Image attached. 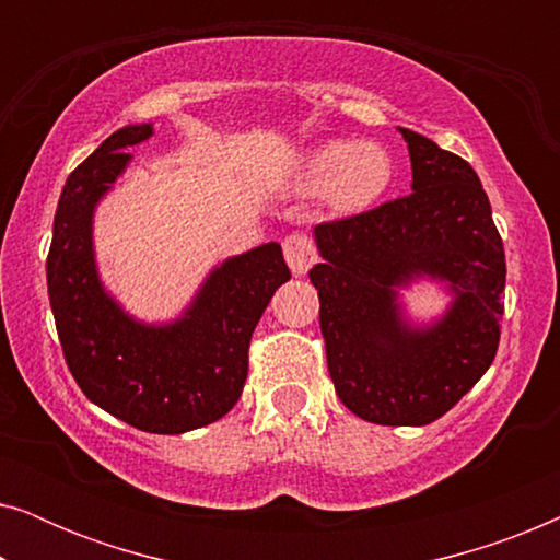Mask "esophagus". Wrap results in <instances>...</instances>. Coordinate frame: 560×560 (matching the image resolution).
I'll return each mask as SVG.
<instances>
[{"instance_id": "34e87169", "label": "esophagus", "mask_w": 560, "mask_h": 560, "mask_svg": "<svg viewBox=\"0 0 560 560\" xmlns=\"http://www.w3.org/2000/svg\"><path fill=\"white\" fill-rule=\"evenodd\" d=\"M282 252H285L288 267L293 270V275H305L308 272V267L316 262V247H313V242L303 234L285 236V242H282Z\"/></svg>"}]
</instances>
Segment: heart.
<instances>
[{"label":"heart","mask_w":560,"mask_h":560,"mask_svg":"<svg viewBox=\"0 0 560 560\" xmlns=\"http://www.w3.org/2000/svg\"><path fill=\"white\" fill-rule=\"evenodd\" d=\"M389 173V158L380 144L326 142L301 160L295 190L303 196L328 194L336 209L354 211L387 188Z\"/></svg>","instance_id":"b5f03b06"}]
</instances>
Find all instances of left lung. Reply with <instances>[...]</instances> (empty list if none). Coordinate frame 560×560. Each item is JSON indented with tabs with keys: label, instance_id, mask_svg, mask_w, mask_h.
I'll return each instance as SVG.
<instances>
[{
	"label": "left lung",
	"instance_id": "left-lung-1",
	"mask_svg": "<svg viewBox=\"0 0 560 560\" xmlns=\"http://www.w3.org/2000/svg\"><path fill=\"white\" fill-rule=\"evenodd\" d=\"M412 194L313 229L328 374L362 420L428 425L494 362L504 313V247L474 167L400 127ZM443 281L455 301L428 327L410 325L399 290Z\"/></svg>",
	"mask_w": 560,
	"mask_h": 560
}]
</instances>
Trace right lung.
Listing matches in <instances>:
<instances>
[{
  "label": "right lung",
  "mask_w": 560,
  "mask_h": 560,
  "mask_svg": "<svg viewBox=\"0 0 560 560\" xmlns=\"http://www.w3.org/2000/svg\"><path fill=\"white\" fill-rule=\"evenodd\" d=\"M152 125L121 127L68 175L48 252V295L68 370L83 395L144 433L178 435L226 416L240 400L257 320L290 270L278 242L213 267L171 324L129 316L98 278L94 211Z\"/></svg>",
  "instance_id": "obj_1"
}]
</instances>
